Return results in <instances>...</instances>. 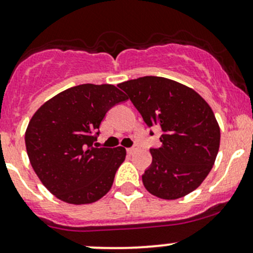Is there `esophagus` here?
<instances>
[{
    "instance_id": "obj_1",
    "label": "esophagus",
    "mask_w": 253,
    "mask_h": 253,
    "mask_svg": "<svg viewBox=\"0 0 253 253\" xmlns=\"http://www.w3.org/2000/svg\"><path fill=\"white\" fill-rule=\"evenodd\" d=\"M137 150H138V147H137V145H134V147L128 148V149H127V153H128L129 155H132V154H134V153H136Z\"/></svg>"
}]
</instances>
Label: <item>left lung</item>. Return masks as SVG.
I'll list each match as a JSON object with an SVG mask.
<instances>
[{
  "label": "left lung",
  "instance_id": "1",
  "mask_svg": "<svg viewBox=\"0 0 253 253\" xmlns=\"http://www.w3.org/2000/svg\"><path fill=\"white\" fill-rule=\"evenodd\" d=\"M148 127L162 128L159 148L142 176L145 190L163 200L195 191L211 172L220 128L208 103L192 88L164 77L145 76L119 84ZM153 134V132H150Z\"/></svg>",
  "mask_w": 253,
  "mask_h": 253
}]
</instances>
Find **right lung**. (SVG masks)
I'll use <instances>...</instances> for the list:
<instances>
[{
	"label": "right lung",
	"mask_w": 253,
	"mask_h": 253,
	"mask_svg": "<svg viewBox=\"0 0 253 253\" xmlns=\"http://www.w3.org/2000/svg\"><path fill=\"white\" fill-rule=\"evenodd\" d=\"M127 99L112 84H81L58 93L33 115L25 131L28 157L58 200L89 205L110 191L126 149L93 143L106 112Z\"/></svg>",
	"instance_id": "right-lung-1"
}]
</instances>
